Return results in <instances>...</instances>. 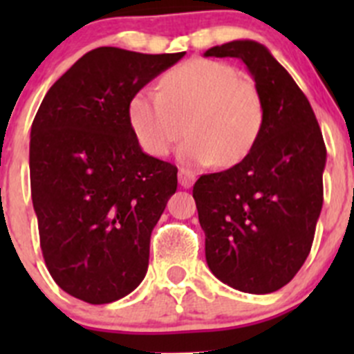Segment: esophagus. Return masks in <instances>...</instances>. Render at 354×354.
<instances>
[{
	"instance_id": "34e87169",
	"label": "esophagus",
	"mask_w": 354,
	"mask_h": 354,
	"mask_svg": "<svg viewBox=\"0 0 354 354\" xmlns=\"http://www.w3.org/2000/svg\"><path fill=\"white\" fill-rule=\"evenodd\" d=\"M178 180H180V185L183 188H190L192 185L195 183V174L190 173L187 169H180L178 171Z\"/></svg>"
}]
</instances>
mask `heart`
<instances>
[{
	"instance_id": "heart-1",
	"label": "heart",
	"mask_w": 354,
	"mask_h": 354,
	"mask_svg": "<svg viewBox=\"0 0 354 354\" xmlns=\"http://www.w3.org/2000/svg\"><path fill=\"white\" fill-rule=\"evenodd\" d=\"M131 128L145 152L164 157L180 149L185 162L234 166L259 140L266 120L262 94L252 78L216 59H192L167 71L159 92L142 88L128 106Z\"/></svg>"
}]
</instances>
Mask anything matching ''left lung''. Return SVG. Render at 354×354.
Returning <instances> with one entry per match:
<instances>
[{"label": "left lung", "instance_id": "left-lung-1", "mask_svg": "<svg viewBox=\"0 0 354 354\" xmlns=\"http://www.w3.org/2000/svg\"><path fill=\"white\" fill-rule=\"evenodd\" d=\"M205 58H238L266 104L262 133L236 166L203 174L194 187L210 272L252 295L296 276L312 248L324 202L327 151L308 99L263 44L214 46Z\"/></svg>", "mask_w": 354, "mask_h": 354}]
</instances>
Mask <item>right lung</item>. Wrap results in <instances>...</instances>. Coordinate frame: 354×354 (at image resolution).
Wrapping results in <instances>:
<instances>
[{
    "label": "right lung",
    "mask_w": 354,
    "mask_h": 354,
    "mask_svg": "<svg viewBox=\"0 0 354 354\" xmlns=\"http://www.w3.org/2000/svg\"><path fill=\"white\" fill-rule=\"evenodd\" d=\"M183 56L92 49L35 114L28 166L42 255L73 298L116 301L147 274L152 230L176 192L178 169L142 151L128 106Z\"/></svg>",
    "instance_id": "obj_1"
}]
</instances>
